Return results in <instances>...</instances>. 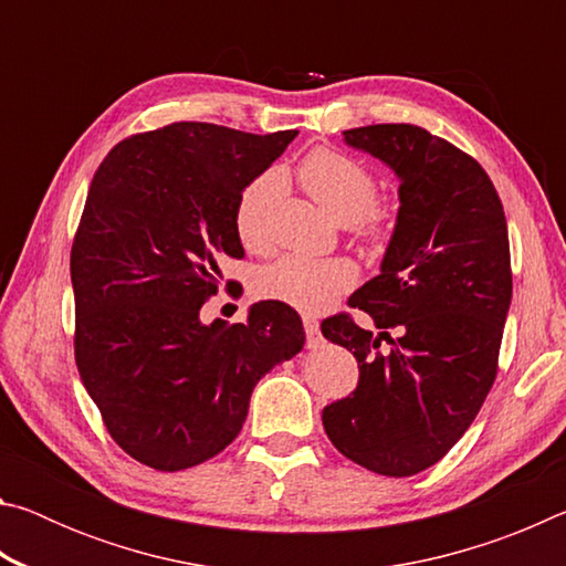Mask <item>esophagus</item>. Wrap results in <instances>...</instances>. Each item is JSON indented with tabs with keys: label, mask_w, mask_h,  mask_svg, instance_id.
I'll return each instance as SVG.
<instances>
[{
	"label": "esophagus",
	"mask_w": 566,
	"mask_h": 566,
	"mask_svg": "<svg viewBox=\"0 0 566 566\" xmlns=\"http://www.w3.org/2000/svg\"><path fill=\"white\" fill-rule=\"evenodd\" d=\"M304 332H306V347L319 349L324 344L322 332H319V322L314 317H304Z\"/></svg>",
	"instance_id": "obj_1"
}]
</instances>
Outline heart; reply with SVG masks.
<instances>
[{
  "instance_id": "1",
  "label": "heart",
  "mask_w": 566,
  "mask_h": 566,
  "mask_svg": "<svg viewBox=\"0 0 566 566\" xmlns=\"http://www.w3.org/2000/svg\"><path fill=\"white\" fill-rule=\"evenodd\" d=\"M296 179L324 212L342 224H352L361 237L381 239L389 219L377 199V179L349 155L334 149H317L306 155L296 169ZM280 189L272 171L254 177L239 191L234 205V229L247 249L266 244V214ZM357 282V266L344 256L284 254L256 274V292L264 300L282 302L300 312H322L342 292Z\"/></svg>"
}]
</instances>
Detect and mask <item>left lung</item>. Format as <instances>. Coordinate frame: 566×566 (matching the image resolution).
<instances>
[{
	"label": "left lung",
	"mask_w": 566,
	"mask_h": 566,
	"mask_svg": "<svg viewBox=\"0 0 566 566\" xmlns=\"http://www.w3.org/2000/svg\"><path fill=\"white\" fill-rule=\"evenodd\" d=\"M342 137L395 171L399 209L379 274L349 296L379 332L349 314L322 322L359 364L357 389L324 407L322 424L352 462L411 476L462 439L494 385L512 304L506 219L486 171L417 124Z\"/></svg>",
	"instance_id": "1"
}]
</instances>
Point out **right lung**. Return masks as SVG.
Wrapping results in <instances>:
<instances>
[{
  "instance_id": "obj_1",
  "label": "right lung",
  "mask_w": 566,
  "mask_h": 566,
  "mask_svg": "<svg viewBox=\"0 0 566 566\" xmlns=\"http://www.w3.org/2000/svg\"><path fill=\"white\" fill-rule=\"evenodd\" d=\"M294 137L175 122L119 142L92 179L70 262L76 369L114 442L159 472L232 444L256 381L304 347L282 302L242 324L199 314L219 256L244 252L239 191Z\"/></svg>"
}]
</instances>
